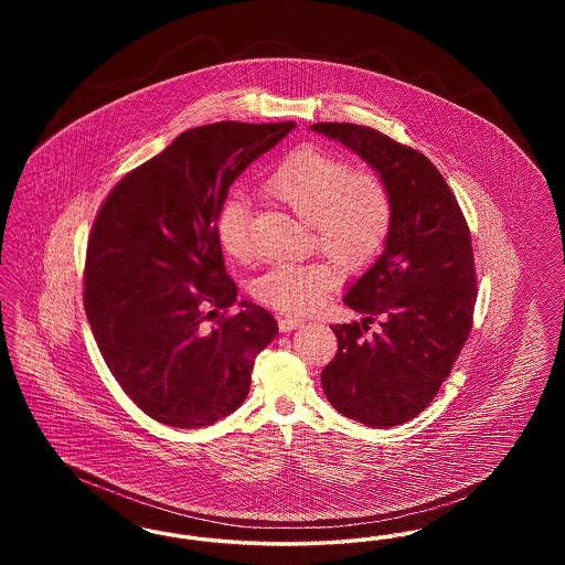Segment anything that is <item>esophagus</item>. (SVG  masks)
I'll return each mask as SVG.
<instances>
[{
	"mask_svg": "<svg viewBox=\"0 0 565 565\" xmlns=\"http://www.w3.org/2000/svg\"><path fill=\"white\" fill-rule=\"evenodd\" d=\"M305 323V320H300V318H281L279 320V330L281 332H292V330H296L298 326H302Z\"/></svg>",
	"mask_w": 565,
	"mask_h": 565,
	"instance_id": "34e87169",
	"label": "esophagus"
}]
</instances>
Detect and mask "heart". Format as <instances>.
I'll list each match as a JSON object with an SVG mask.
<instances>
[{"mask_svg":"<svg viewBox=\"0 0 565 565\" xmlns=\"http://www.w3.org/2000/svg\"><path fill=\"white\" fill-rule=\"evenodd\" d=\"M265 189L311 224L316 242L345 269L371 263L392 228V196L375 173H351L339 154L300 146L279 162ZM247 196H228L215 215L222 249L247 263L254 256ZM337 284V270L326 263H275L254 281V296L279 311L307 313L320 307Z\"/></svg>","mask_w":565,"mask_h":565,"instance_id":"b5f03b06","label":"heart"}]
</instances>
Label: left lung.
<instances>
[{
    "label": "left lung",
    "mask_w": 565,
    "mask_h": 565,
    "mask_svg": "<svg viewBox=\"0 0 565 565\" xmlns=\"http://www.w3.org/2000/svg\"><path fill=\"white\" fill-rule=\"evenodd\" d=\"M311 131L366 162L392 196V228L343 302L360 322L332 326L339 351L322 371L328 403L371 428L417 417L463 348L477 302L470 231L440 171L371 127L318 122ZM382 322L375 333L370 323Z\"/></svg>",
    "instance_id": "obj_1"
}]
</instances>
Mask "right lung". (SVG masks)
<instances>
[{
  "instance_id": "right-lung-1",
  "label": "right lung",
  "mask_w": 565,
  "mask_h": 565,
  "mask_svg": "<svg viewBox=\"0 0 565 565\" xmlns=\"http://www.w3.org/2000/svg\"><path fill=\"white\" fill-rule=\"evenodd\" d=\"M295 122H214L175 137L109 192L84 270V309L125 394L171 428H203L249 392L254 360L277 334L267 309L207 326L237 302L215 215L247 164Z\"/></svg>"
}]
</instances>
